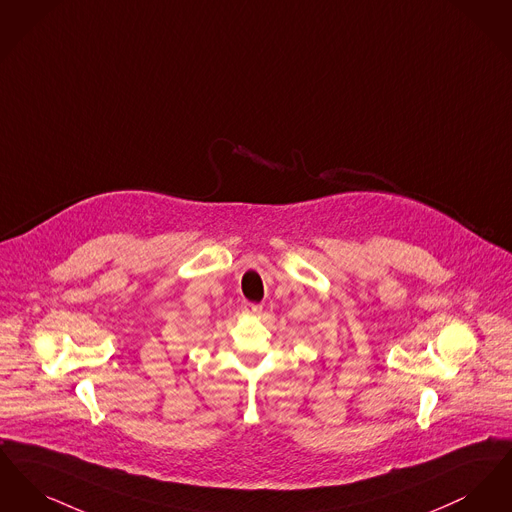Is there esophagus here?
I'll return each instance as SVG.
<instances>
[{
	"label": "esophagus",
	"mask_w": 512,
	"mask_h": 512,
	"mask_svg": "<svg viewBox=\"0 0 512 512\" xmlns=\"http://www.w3.org/2000/svg\"><path fill=\"white\" fill-rule=\"evenodd\" d=\"M263 307L255 305V303H242V313L245 315H261Z\"/></svg>",
	"instance_id": "obj_1"
}]
</instances>
